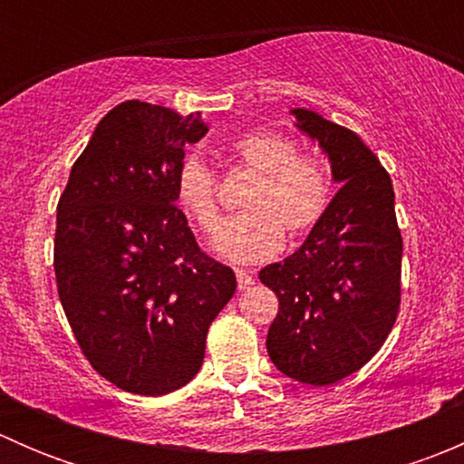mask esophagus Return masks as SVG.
<instances>
[{
  "instance_id": "obj_1",
  "label": "esophagus",
  "mask_w": 464,
  "mask_h": 464,
  "mask_svg": "<svg viewBox=\"0 0 464 464\" xmlns=\"http://www.w3.org/2000/svg\"><path fill=\"white\" fill-rule=\"evenodd\" d=\"M236 278H237V287L240 289H249L254 285V274L246 269H236Z\"/></svg>"
}]
</instances>
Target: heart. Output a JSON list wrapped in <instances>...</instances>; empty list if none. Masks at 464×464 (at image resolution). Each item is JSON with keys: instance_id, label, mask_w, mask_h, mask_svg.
Here are the masks:
<instances>
[{"instance_id": "obj_1", "label": "heart", "mask_w": 464, "mask_h": 464, "mask_svg": "<svg viewBox=\"0 0 464 464\" xmlns=\"http://www.w3.org/2000/svg\"><path fill=\"white\" fill-rule=\"evenodd\" d=\"M233 157L256 172L245 195V213L219 224L215 251L242 265L269 260L283 249L285 231L310 233L332 199V177L325 163L298 154L296 143L274 130H254L233 139ZM175 199L204 233L218 224V177L198 152H188L175 172Z\"/></svg>"}]
</instances>
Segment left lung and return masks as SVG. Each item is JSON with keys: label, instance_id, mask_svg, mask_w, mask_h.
Returning <instances> with one entry per match:
<instances>
[{"label": "left lung", "instance_id": "8db88e82", "mask_svg": "<svg viewBox=\"0 0 464 464\" xmlns=\"http://www.w3.org/2000/svg\"><path fill=\"white\" fill-rule=\"evenodd\" d=\"M341 184L301 249L266 265L260 280L278 296L266 353L283 375L330 386L371 362L400 312L401 233L388 172L348 128L292 110Z\"/></svg>", "mask_w": 464, "mask_h": 464}]
</instances>
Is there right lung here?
<instances>
[{
  "mask_svg": "<svg viewBox=\"0 0 464 464\" xmlns=\"http://www.w3.org/2000/svg\"><path fill=\"white\" fill-rule=\"evenodd\" d=\"M206 132L199 114L121 102L60 195V303L93 371L134 395H166L198 375L208 325L236 294L233 269L199 249L175 204L186 143Z\"/></svg>",
  "mask_w": 464,
  "mask_h": 464,
  "instance_id": "right-lung-1",
  "label": "right lung"
}]
</instances>
